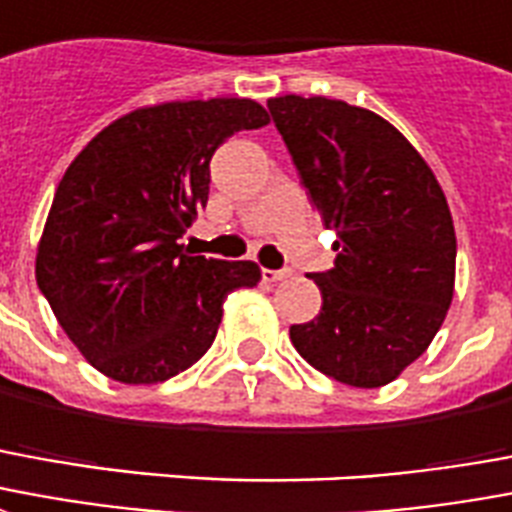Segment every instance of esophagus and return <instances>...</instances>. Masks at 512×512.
Returning <instances> with one entry per match:
<instances>
[{"instance_id": "34e87169", "label": "esophagus", "mask_w": 512, "mask_h": 512, "mask_svg": "<svg viewBox=\"0 0 512 512\" xmlns=\"http://www.w3.org/2000/svg\"><path fill=\"white\" fill-rule=\"evenodd\" d=\"M290 276H293L290 268H279V271H274V268H263V282H285Z\"/></svg>"}]
</instances>
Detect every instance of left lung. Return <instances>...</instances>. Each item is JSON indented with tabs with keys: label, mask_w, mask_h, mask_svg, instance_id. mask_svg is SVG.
I'll use <instances>...</instances> for the list:
<instances>
[{
	"label": "left lung",
	"mask_w": 512,
	"mask_h": 512,
	"mask_svg": "<svg viewBox=\"0 0 512 512\" xmlns=\"http://www.w3.org/2000/svg\"><path fill=\"white\" fill-rule=\"evenodd\" d=\"M268 111L328 230L323 309L290 328L306 363L380 388L426 352L456 285L448 200L410 140L377 113L328 97H271Z\"/></svg>",
	"instance_id": "left-lung-1"
}]
</instances>
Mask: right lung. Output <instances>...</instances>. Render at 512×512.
<instances>
[{
	"label": "right lung",
	"instance_id": "add662e5",
	"mask_svg": "<svg viewBox=\"0 0 512 512\" xmlns=\"http://www.w3.org/2000/svg\"><path fill=\"white\" fill-rule=\"evenodd\" d=\"M255 100H176L97 132L56 187L34 276L56 320L97 372L154 385L203 358L222 304L255 287L252 260L184 252L206 206L208 162L230 135L266 127Z\"/></svg>",
	"mask_w": 512,
	"mask_h": 512
}]
</instances>
